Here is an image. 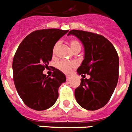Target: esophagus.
Masks as SVG:
<instances>
[{
	"label": "esophagus",
	"instance_id": "34e87169",
	"mask_svg": "<svg viewBox=\"0 0 132 132\" xmlns=\"http://www.w3.org/2000/svg\"><path fill=\"white\" fill-rule=\"evenodd\" d=\"M66 79H67V80H69L70 79V76H67V77H66Z\"/></svg>",
	"mask_w": 132,
	"mask_h": 132
}]
</instances>
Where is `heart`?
I'll return each mask as SVG.
<instances>
[{
  "label": "heart",
  "instance_id": "heart-1",
  "mask_svg": "<svg viewBox=\"0 0 132 132\" xmlns=\"http://www.w3.org/2000/svg\"><path fill=\"white\" fill-rule=\"evenodd\" d=\"M59 42H57L54 45L53 49H52V54L54 55L56 53V50H57V47L59 46ZM70 47L71 48V50L73 52L75 51H80L81 50V44L78 42V40L72 39L70 42ZM57 68L64 72L65 74H69L72 72V70L76 67V63L73 62H64V61H62L60 62L57 65Z\"/></svg>",
  "mask_w": 132,
  "mask_h": 132
}]
</instances>
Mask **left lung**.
I'll return each mask as SVG.
<instances>
[{
  "instance_id": "8db88e82",
  "label": "left lung",
  "mask_w": 132,
  "mask_h": 132,
  "mask_svg": "<svg viewBox=\"0 0 132 132\" xmlns=\"http://www.w3.org/2000/svg\"><path fill=\"white\" fill-rule=\"evenodd\" d=\"M74 35L84 47V60L78 68L82 78L75 90L76 101L82 108L95 111L102 108L111 98L119 79V60L117 52L106 38L97 34L71 30L68 36Z\"/></svg>"
}]
</instances>
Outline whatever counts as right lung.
I'll use <instances>...</instances> for the list:
<instances>
[{
    "mask_svg": "<svg viewBox=\"0 0 132 132\" xmlns=\"http://www.w3.org/2000/svg\"><path fill=\"white\" fill-rule=\"evenodd\" d=\"M68 30H37L19 44L13 60V75L16 90L23 103L36 111L48 109L58 98V89L66 77L55 69L52 78L43 74L52 58V49Z\"/></svg>",
    "mask_w": 132,
    "mask_h": 132,
    "instance_id": "add662e5",
    "label": "right lung"
}]
</instances>
